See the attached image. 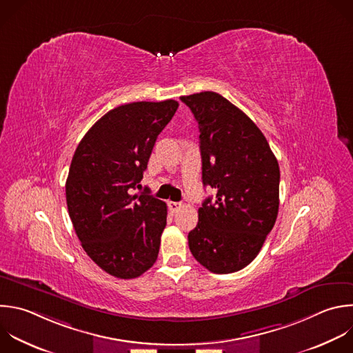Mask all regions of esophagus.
<instances>
[{
  "label": "esophagus",
  "instance_id": "obj_1",
  "mask_svg": "<svg viewBox=\"0 0 353 353\" xmlns=\"http://www.w3.org/2000/svg\"><path fill=\"white\" fill-rule=\"evenodd\" d=\"M168 205H169L170 212H173V213H174V212H177V210L181 208V203H180V202H173V201H170Z\"/></svg>",
  "mask_w": 353,
  "mask_h": 353
}]
</instances>
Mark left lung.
<instances>
[{"mask_svg":"<svg viewBox=\"0 0 353 353\" xmlns=\"http://www.w3.org/2000/svg\"><path fill=\"white\" fill-rule=\"evenodd\" d=\"M199 129L202 183L216 190L198 209L188 232L192 256L216 274L248 266L259 254L279 213L280 168L250 117L213 91L183 95Z\"/></svg>","mask_w":353,"mask_h":353,"instance_id":"left-lung-1","label":"left lung"}]
</instances>
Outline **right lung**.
Wrapping results in <instances>:
<instances>
[{"label": "right lung", "instance_id": "obj_1", "mask_svg": "<svg viewBox=\"0 0 353 353\" xmlns=\"http://www.w3.org/2000/svg\"><path fill=\"white\" fill-rule=\"evenodd\" d=\"M174 99L132 102L105 113L79 143L66 180V203L87 255L117 279H136L158 258L168 208L133 194Z\"/></svg>", "mask_w": 353, "mask_h": 353}]
</instances>
